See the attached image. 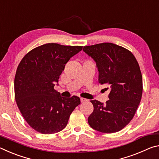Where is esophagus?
I'll return each mask as SVG.
<instances>
[{
	"label": "esophagus",
	"instance_id": "34e87169",
	"mask_svg": "<svg viewBox=\"0 0 159 159\" xmlns=\"http://www.w3.org/2000/svg\"><path fill=\"white\" fill-rule=\"evenodd\" d=\"M87 101H88L87 99H85V98H80V102H81L82 103H83V102H87Z\"/></svg>",
	"mask_w": 159,
	"mask_h": 159
}]
</instances>
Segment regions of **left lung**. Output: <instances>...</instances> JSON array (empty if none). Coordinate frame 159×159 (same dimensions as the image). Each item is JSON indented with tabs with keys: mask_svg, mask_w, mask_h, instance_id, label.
Wrapping results in <instances>:
<instances>
[{
	"mask_svg": "<svg viewBox=\"0 0 159 159\" xmlns=\"http://www.w3.org/2000/svg\"><path fill=\"white\" fill-rule=\"evenodd\" d=\"M83 50L95 61L98 81L110 89L109 100L104 104L93 99V112L88 117L90 127L112 133L127 125L141 101L142 76L138 61L130 51L111 43L83 47Z\"/></svg>",
	"mask_w": 159,
	"mask_h": 159,
	"instance_id": "1",
	"label": "left lung"
}]
</instances>
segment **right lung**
Returning a JSON list of instances; mask_svg holds the SVG:
<instances>
[{"label": "right lung", "instance_id": "right-lung-1", "mask_svg": "<svg viewBox=\"0 0 159 159\" xmlns=\"http://www.w3.org/2000/svg\"><path fill=\"white\" fill-rule=\"evenodd\" d=\"M82 48L47 43L31 50L18 65L15 100L26 121L39 133L62 130L72 111L80 104L79 97L63 98L54 86L67 61Z\"/></svg>", "mask_w": 159, "mask_h": 159}]
</instances>
